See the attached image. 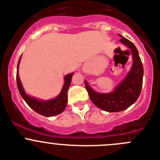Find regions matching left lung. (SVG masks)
Segmentation results:
<instances>
[{"label":"left lung","mask_w":160,"mask_h":160,"mask_svg":"<svg viewBox=\"0 0 160 160\" xmlns=\"http://www.w3.org/2000/svg\"><path fill=\"white\" fill-rule=\"evenodd\" d=\"M119 36L121 37L120 39L121 43L131 50L133 60L131 70L123 81L109 93L95 92L87 82L84 81L92 102L99 109L109 112H120L131 106L138 99L143 84V68L138 51L131 41L121 35Z\"/></svg>","instance_id":"1"}]
</instances>
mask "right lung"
<instances>
[{"mask_svg": "<svg viewBox=\"0 0 160 160\" xmlns=\"http://www.w3.org/2000/svg\"><path fill=\"white\" fill-rule=\"evenodd\" d=\"M20 58L21 57H20L18 64H17V83L19 92H20L23 100L25 101L26 103L29 105L30 108L36 111L37 113L45 116V117H53V116L58 115V114L63 112L67 104V91H68V89L70 87V82H71V78H72L74 73H71V74H69L65 76V78H64L65 82H64L62 90H61L58 97H56L54 99H51V100L41 101L37 98L28 96L23 90L18 74V67L19 64H20Z\"/></svg>", "mask_w": 160, "mask_h": 160, "instance_id": "1", "label": "right lung"}]
</instances>
